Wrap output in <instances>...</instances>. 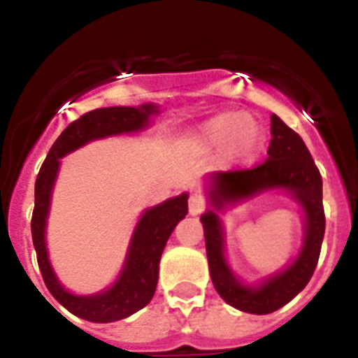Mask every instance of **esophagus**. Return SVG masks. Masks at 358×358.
<instances>
[{
  "mask_svg": "<svg viewBox=\"0 0 358 358\" xmlns=\"http://www.w3.org/2000/svg\"><path fill=\"white\" fill-rule=\"evenodd\" d=\"M206 210V201L202 197L201 194H192L188 199V211L189 215H201L202 211Z\"/></svg>",
  "mask_w": 358,
  "mask_h": 358,
  "instance_id": "esophagus-1",
  "label": "esophagus"
}]
</instances>
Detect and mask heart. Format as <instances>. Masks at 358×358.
<instances>
[{"instance_id":"heart-1","label":"heart","mask_w":358,"mask_h":358,"mask_svg":"<svg viewBox=\"0 0 358 358\" xmlns=\"http://www.w3.org/2000/svg\"><path fill=\"white\" fill-rule=\"evenodd\" d=\"M264 141V132L248 113L226 110L202 123L195 132V145L202 150L226 148L227 159L248 164L256 157Z\"/></svg>"}]
</instances>
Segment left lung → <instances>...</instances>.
<instances>
[{"label":"left lung","instance_id":"left-lung-1","mask_svg":"<svg viewBox=\"0 0 358 358\" xmlns=\"http://www.w3.org/2000/svg\"><path fill=\"white\" fill-rule=\"evenodd\" d=\"M271 143L267 159L252 169H238L229 172H218L211 176L210 199L215 208L226 202L242 201L264 189L289 188L299 201L306 213L305 245L297 260L267 280L258 289L243 287L224 260L222 226L213 211H206L201 217L206 238L208 264L211 281L227 305L248 312V314H271L292 301L301 292L317 267L321 243L324 236V208H322V179L310 156L301 136L287 127L276 115L271 116Z\"/></svg>","mask_w":358,"mask_h":358}]
</instances>
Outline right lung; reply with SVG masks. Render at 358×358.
<instances>
[{"mask_svg":"<svg viewBox=\"0 0 358 358\" xmlns=\"http://www.w3.org/2000/svg\"><path fill=\"white\" fill-rule=\"evenodd\" d=\"M157 113L154 106L141 107H103L82 115L61 132L50 148L36 179V206L31 213V240L37 252L43 280L66 310L73 315L91 322H113L125 319L150 303L156 292L159 260L166 240L172 235L177 222L188 213V195L169 199L159 206L145 211L132 236L127 262L118 281L109 290L96 296H73L66 292L57 281L50 267L46 245H44V226L50 208L53 181H55L59 159L75 148L96 138H106L120 132H131L145 127L148 116Z\"/></svg>","mask_w":358,"mask_h":358,"instance_id":"right-lung-1","label":"right lung"}]
</instances>
